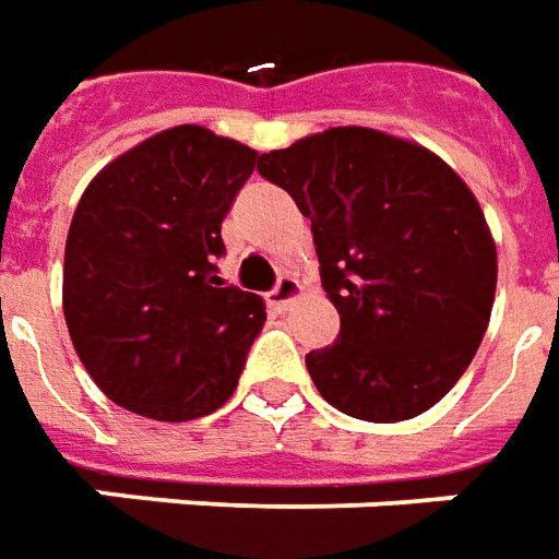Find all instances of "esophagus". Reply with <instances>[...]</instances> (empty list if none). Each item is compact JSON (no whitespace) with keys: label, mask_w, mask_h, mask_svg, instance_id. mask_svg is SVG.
<instances>
[{"label":"esophagus","mask_w":559,"mask_h":559,"mask_svg":"<svg viewBox=\"0 0 559 559\" xmlns=\"http://www.w3.org/2000/svg\"><path fill=\"white\" fill-rule=\"evenodd\" d=\"M299 296H302V284L293 278V275H281L278 284L269 290V306H275L284 311V308L290 306V302H296Z\"/></svg>","instance_id":"1"}]
</instances>
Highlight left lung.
Segmentation results:
<instances>
[{
    "label": "left lung",
    "instance_id": "1",
    "mask_svg": "<svg viewBox=\"0 0 559 559\" xmlns=\"http://www.w3.org/2000/svg\"><path fill=\"white\" fill-rule=\"evenodd\" d=\"M257 171L311 221L320 281L342 318L308 374L333 408L372 424L424 415L481 345L497 245L481 205L444 159L366 127H333Z\"/></svg>",
    "mask_w": 559,
    "mask_h": 559
}]
</instances>
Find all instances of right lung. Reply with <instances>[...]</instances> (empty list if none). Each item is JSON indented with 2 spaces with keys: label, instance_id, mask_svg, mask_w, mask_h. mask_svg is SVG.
Instances as JSON below:
<instances>
[{
  "label": "right lung",
  "instance_id": "1",
  "mask_svg": "<svg viewBox=\"0 0 559 559\" xmlns=\"http://www.w3.org/2000/svg\"><path fill=\"white\" fill-rule=\"evenodd\" d=\"M253 166L248 144L185 123L111 159L84 190L62 314L84 369L120 408L181 424L233 396L266 306L226 287L217 257Z\"/></svg>",
  "mask_w": 559,
  "mask_h": 559
}]
</instances>
